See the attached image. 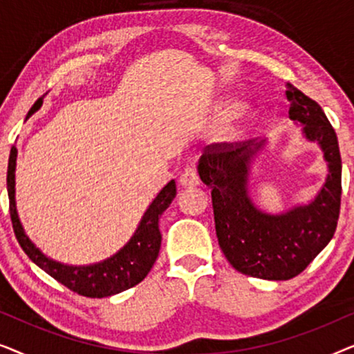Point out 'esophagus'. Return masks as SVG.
<instances>
[{"label": "esophagus", "instance_id": "34e87169", "mask_svg": "<svg viewBox=\"0 0 354 354\" xmlns=\"http://www.w3.org/2000/svg\"><path fill=\"white\" fill-rule=\"evenodd\" d=\"M178 183H180V185H182L183 188H187V187H196L198 183H200V178H198L195 169H193V167H187L185 171H183V172L180 174V178H178Z\"/></svg>", "mask_w": 354, "mask_h": 354}]
</instances>
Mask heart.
Listing matches in <instances>:
<instances>
[{
    "label": "heart",
    "instance_id": "obj_1",
    "mask_svg": "<svg viewBox=\"0 0 354 354\" xmlns=\"http://www.w3.org/2000/svg\"><path fill=\"white\" fill-rule=\"evenodd\" d=\"M239 111H240L239 103H234V101H225V103H222L219 106V109H217V118H219L221 120L230 119V118H234L235 114H239Z\"/></svg>",
    "mask_w": 354,
    "mask_h": 354
}]
</instances>
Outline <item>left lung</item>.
<instances>
[{"label": "left lung", "mask_w": 354, "mask_h": 354, "mask_svg": "<svg viewBox=\"0 0 354 354\" xmlns=\"http://www.w3.org/2000/svg\"><path fill=\"white\" fill-rule=\"evenodd\" d=\"M285 95L290 119L301 125L308 142L319 145L327 162L326 182L311 201L275 214L253 201L251 167L266 149V140L207 149L198 162L201 182L211 188L222 253L239 272L266 280H288L303 272L332 240L340 214L342 158L335 130L303 91L287 84Z\"/></svg>", "instance_id": "8db88e82"}]
</instances>
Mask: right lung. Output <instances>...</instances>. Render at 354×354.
<instances>
[{"mask_svg":"<svg viewBox=\"0 0 354 354\" xmlns=\"http://www.w3.org/2000/svg\"><path fill=\"white\" fill-rule=\"evenodd\" d=\"M46 93L35 101L28 111L27 118L35 114L41 108L43 98ZM16 164H17V147L14 145L9 154L8 164V196H9V214H11L12 229L16 239L32 263L45 270L48 275L64 285L72 292L88 298H106L111 295H118L124 290H129L142 282L151 270L154 261L158 259L161 248V232H159V219L162 212L167 209L174 198L177 195L176 182L171 180L148 206L142 216V221L130 236V240L109 258L100 263L72 266L46 256L24 230V225L19 219L16 206Z\"/></svg>","mask_w":354,"mask_h":354,"instance_id":"obj_1","label":"right lung"}]
</instances>
